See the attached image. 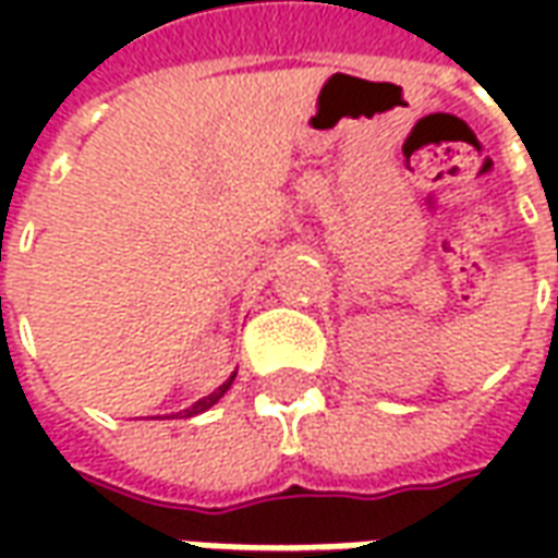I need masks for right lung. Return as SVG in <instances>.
<instances>
[{
  "instance_id": "1",
  "label": "right lung",
  "mask_w": 558,
  "mask_h": 558,
  "mask_svg": "<svg viewBox=\"0 0 558 558\" xmlns=\"http://www.w3.org/2000/svg\"><path fill=\"white\" fill-rule=\"evenodd\" d=\"M232 379H235V374H232L230 379H227V383H223V386H218V388H215V391H211V395H208V398L196 400L194 407H187V410H184V412H179V415H184V418H191V415H199V412L211 410V407H215V403H218V400L223 398V395H227V391H230Z\"/></svg>"
}]
</instances>
